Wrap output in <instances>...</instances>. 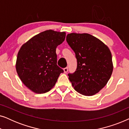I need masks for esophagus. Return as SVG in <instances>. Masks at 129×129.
<instances>
[{"label": "esophagus", "instance_id": "esophagus-1", "mask_svg": "<svg viewBox=\"0 0 129 129\" xmlns=\"http://www.w3.org/2000/svg\"><path fill=\"white\" fill-rule=\"evenodd\" d=\"M63 70H64V72L65 73H66L67 72H68V68H65L63 69Z\"/></svg>", "mask_w": 129, "mask_h": 129}]
</instances>
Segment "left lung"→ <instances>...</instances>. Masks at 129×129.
Wrapping results in <instances>:
<instances>
[{
    "label": "left lung",
    "instance_id": "1",
    "mask_svg": "<svg viewBox=\"0 0 129 129\" xmlns=\"http://www.w3.org/2000/svg\"><path fill=\"white\" fill-rule=\"evenodd\" d=\"M66 40L75 53L77 66L69 79L75 90L84 96L99 93L112 76L113 64L110 49L103 42L88 33H72Z\"/></svg>",
    "mask_w": 129,
    "mask_h": 129
}]
</instances>
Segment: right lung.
<instances>
[{
	"label": "right lung",
	"mask_w": 129,
	"mask_h": 129,
	"mask_svg": "<svg viewBox=\"0 0 129 129\" xmlns=\"http://www.w3.org/2000/svg\"><path fill=\"white\" fill-rule=\"evenodd\" d=\"M65 37L64 31L47 30L32 37L19 49L16 62L17 75L34 93L50 91L63 72L57 65L56 50Z\"/></svg>",
	"instance_id": "add662e5"
}]
</instances>
